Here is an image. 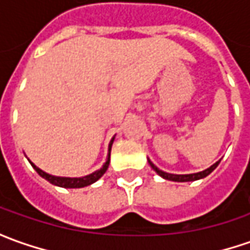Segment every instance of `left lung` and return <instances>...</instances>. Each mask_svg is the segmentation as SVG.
Masks as SVG:
<instances>
[{"mask_svg": "<svg viewBox=\"0 0 250 250\" xmlns=\"http://www.w3.org/2000/svg\"><path fill=\"white\" fill-rule=\"evenodd\" d=\"M149 164L150 167L153 168L157 174H159L160 177L164 178V179H168V181H174V182H190V181H197V179H202V178L207 177L208 174H211L214 169L217 168V166L220 164V161H217L214 163L213 166H210L206 169H203V171H200V172H195V174H169V172H164L163 169H160L157 168L151 161L149 160Z\"/></svg>", "mask_w": 250, "mask_h": 250, "instance_id": "8db88e82", "label": "left lung"}]
</instances>
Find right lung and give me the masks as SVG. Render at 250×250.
Returning a JSON list of instances; mask_svg holds the SVG:
<instances>
[{"mask_svg": "<svg viewBox=\"0 0 250 250\" xmlns=\"http://www.w3.org/2000/svg\"><path fill=\"white\" fill-rule=\"evenodd\" d=\"M114 139H115V136L111 139L110 145H108V156H107V160H105V163L103 164V167L100 169H97V171H94V172H91L89 175H84V177H79V178H69V177H55V175H51V174H47V172H44L43 169H40L39 167H36L33 163L29 160V163L32 164V167L36 169V172L40 175V177H43L44 179H47L50 184H53L55 187H61V188H84V187H89L91 184H94L96 181H99L104 174H105V171L108 169V166H110V153H111V146H112V143H114Z\"/></svg>", "mask_w": 250, "mask_h": 250, "instance_id": "right-lung-1", "label": "right lung"}]
</instances>
